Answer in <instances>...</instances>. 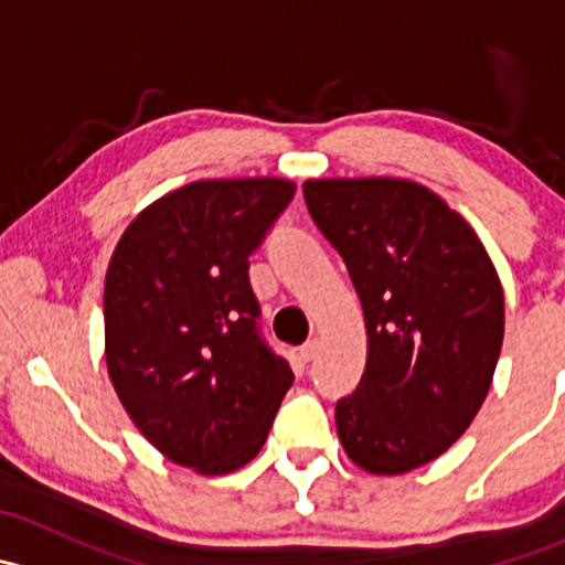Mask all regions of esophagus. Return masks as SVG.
Masks as SVG:
<instances>
[{"label": "esophagus", "mask_w": 565, "mask_h": 565, "mask_svg": "<svg viewBox=\"0 0 565 565\" xmlns=\"http://www.w3.org/2000/svg\"><path fill=\"white\" fill-rule=\"evenodd\" d=\"M317 355H319V339H311V341H306V344L300 347V358H303L306 363H309V361H315Z\"/></svg>", "instance_id": "1"}]
</instances>
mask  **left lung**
<instances>
[{
  "instance_id": "left-lung-1",
  "label": "left lung",
  "mask_w": 565,
  "mask_h": 565,
  "mask_svg": "<svg viewBox=\"0 0 565 565\" xmlns=\"http://www.w3.org/2000/svg\"><path fill=\"white\" fill-rule=\"evenodd\" d=\"M306 207L363 306L369 355L335 404L347 457L398 476L446 454L487 398L503 347V287L472 226L393 177L306 180Z\"/></svg>"
}]
</instances>
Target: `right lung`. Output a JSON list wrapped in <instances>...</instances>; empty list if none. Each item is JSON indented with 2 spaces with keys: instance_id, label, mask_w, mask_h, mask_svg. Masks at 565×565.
Here are the masks:
<instances>
[{
  "instance_id": "add662e5",
  "label": "right lung",
  "mask_w": 565,
  "mask_h": 565,
  "mask_svg": "<svg viewBox=\"0 0 565 565\" xmlns=\"http://www.w3.org/2000/svg\"><path fill=\"white\" fill-rule=\"evenodd\" d=\"M295 196L278 177L199 180L141 210L106 270V366L136 429L202 476L262 451L295 374L262 339L248 256Z\"/></svg>"
}]
</instances>
